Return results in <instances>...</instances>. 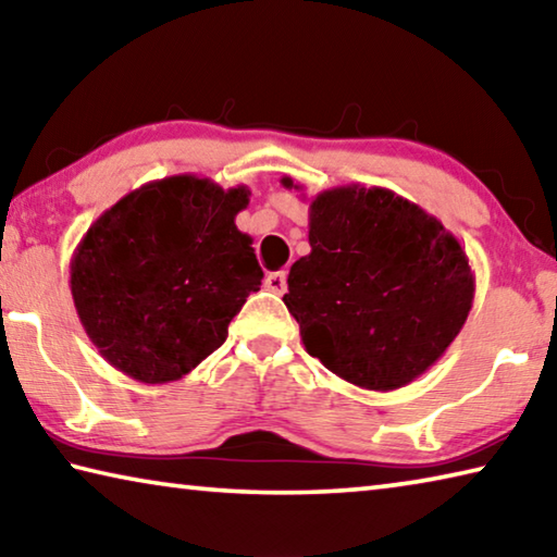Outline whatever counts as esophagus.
<instances>
[{
	"mask_svg": "<svg viewBox=\"0 0 557 557\" xmlns=\"http://www.w3.org/2000/svg\"><path fill=\"white\" fill-rule=\"evenodd\" d=\"M265 287L270 292H275V295H285V292H287V275L282 270L272 272V275L265 277Z\"/></svg>",
	"mask_w": 557,
	"mask_h": 557,
	"instance_id": "1",
	"label": "esophagus"
}]
</instances>
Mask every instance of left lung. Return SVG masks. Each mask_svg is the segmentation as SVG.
Segmentation results:
<instances>
[{"label":"left lung","instance_id":"8db88e82","mask_svg":"<svg viewBox=\"0 0 557 557\" xmlns=\"http://www.w3.org/2000/svg\"><path fill=\"white\" fill-rule=\"evenodd\" d=\"M285 188H301L282 176ZM312 252L289 268L285 305L307 354L366 391L425 373L465 326L474 272L435 215L391 188L348 184L309 203Z\"/></svg>","mask_w":557,"mask_h":557}]
</instances>
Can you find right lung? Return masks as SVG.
Here are the masks:
<instances>
[{
	"label": "right lung",
	"mask_w": 557,
	"mask_h": 557,
	"mask_svg": "<svg viewBox=\"0 0 557 557\" xmlns=\"http://www.w3.org/2000/svg\"><path fill=\"white\" fill-rule=\"evenodd\" d=\"M248 186L176 174L135 188L83 235L75 312L100 356L139 383L191 373L228 336L262 270L235 225Z\"/></svg>",
	"instance_id": "add662e5"
}]
</instances>
